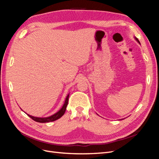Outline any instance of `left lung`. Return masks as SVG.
<instances>
[{"label": "left lung", "mask_w": 159, "mask_h": 159, "mask_svg": "<svg viewBox=\"0 0 159 159\" xmlns=\"http://www.w3.org/2000/svg\"><path fill=\"white\" fill-rule=\"evenodd\" d=\"M134 38H135V40H137V42H138L139 43V44H140V42H139V40L137 39V38L136 37H134Z\"/></svg>", "instance_id": "left-lung-1"}]
</instances>
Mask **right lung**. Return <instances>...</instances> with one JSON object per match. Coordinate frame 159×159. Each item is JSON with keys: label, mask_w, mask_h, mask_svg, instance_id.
Returning <instances> with one entry per match:
<instances>
[{"label": "right lung", "mask_w": 159, "mask_h": 159, "mask_svg": "<svg viewBox=\"0 0 159 159\" xmlns=\"http://www.w3.org/2000/svg\"><path fill=\"white\" fill-rule=\"evenodd\" d=\"M68 98H69V94L67 95V97L66 98L65 102L63 106L60 109V111H58L57 113H56L55 114L51 115L50 117H36L32 116V115H30L27 114L28 116H29L31 119H32L34 121H35L36 122L38 123H48V122H51V121H54L56 120L60 119L61 117H62L64 115V114L66 112V109L67 107V105L68 104Z\"/></svg>", "instance_id": "right-lung-1"}]
</instances>
